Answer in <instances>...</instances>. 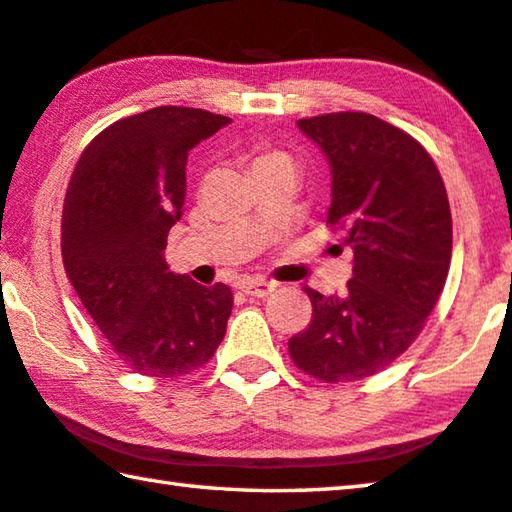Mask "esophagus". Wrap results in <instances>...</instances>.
<instances>
[{
  "instance_id": "obj_1",
  "label": "esophagus",
  "mask_w": 512,
  "mask_h": 512,
  "mask_svg": "<svg viewBox=\"0 0 512 512\" xmlns=\"http://www.w3.org/2000/svg\"><path fill=\"white\" fill-rule=\"evenodd\" d=\"M241 291H244L246 296L268 298L275 291V284L273 282H266V280H248V282L241 284Z\"/></svg>"
}]
</instances>
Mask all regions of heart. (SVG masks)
Masks as SVG:
<instances>
[{
  "label": "heart",
  "instance_id": "b5f03b06",
  "mask_svg": "<svg viewBox=\"0 0 512 512\" xmlns=\"http://www.w3.org/2000/svg\"><path fill=\"white\" fill-rule=\"evenodd\" d=\"M275 169L296 171V167H293V160L284 151H262V153H257L253 160H250V171H253L255 178L262 176V173L275 171Z\"/></svg>",
  "mask_w": 512,
  "mask_h": 512
}]
</instances>
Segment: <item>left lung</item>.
Listing matches in <instances>:
<instances>
[{
  "instance_id": "1",
  "label": "left lung",
  "mask_w": 512,
  "mask_h": 512,
  "mask_svg": "<svg viewBox=\"0 0 512 512\" xmlns=\"http://www.w3.org/2000/svg\"><path fill=\"white\" fill-rule=\"evenodd\" d=\"M332 169L327 223L354 266L343 298L305 289L314 307L289 339L296 366L327 384L377 375L409 350L443 293L452 212L436 162L409 133L368 112L298 119Z\"/></svg>"
}]
</instances>
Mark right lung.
<instances>
[{"mask_svg": "<svg viewBox=\"0 0 512 512\" xmlns=\"http://www.w3.org/2000/svg\"><path fill=\"white\" fill-rule=\"evenodd\" d=\"M228 121L183 106L119 119L88 144L69 180L65 273L117 357L140 375H189L225 336L230 287L171 273L164 248L183 216L189 151Z\"/></svg>", "mask_w": 512, "mask_h": 512, "instance_id": "right-lung-1", "label": "right lung"}]
</instances>
